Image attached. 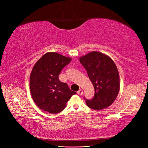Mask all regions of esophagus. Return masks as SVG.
<instances>
[{"label": "esophagus", "instance_id": "obj_1", "mask_svg": "<svg viewBox=\"0 0 148 148\" xmlns=\"http://www.w3.org/2000/svg\"><path fill=\"white\" fill-rule=\"evenodd\" d=\"M77 94L78 95H82L83 94V91L82 90V89H79V90L77 92Z\"/></svg>", "mask_w": 148, "mask_h": 148}]
</instances>
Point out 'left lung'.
<instances>
[{
	"mask_svg": "<svg viewBox=\"0 0 148 148\" xmlns=\"http://www.w3.org/2000/svg\"><path fill=\"white\" fill-rule=\"evenodd\" d=\"M79 60L86 70L95 91L92 99L84 98L87 106L96 110L107 108L114 102L120 90L117 66L110 57L96 51L79 57Z\"/></svg>",
	"mask_w": 148,
	"mask_h": 148,
	"instance_id": "8db88e82",
	"label": "left lung"
}]
</instances>
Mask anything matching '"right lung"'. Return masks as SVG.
Masks as SVG:
<instances>
[{"label": "right lung", "mask_w": 148, "mask_h": 148, "mask_svg": "<svg viewBox=\"0 0 148 148\" xmlns=\"http://www.w3.org/2000/svg\"><path fill=\"white\" fill-rule=\"evenodd\" d=\"M71 60V58L58 53L47 52L34 65L29 89L33 101L41 109L51 114L59 113L76 94L59 79L62 70Z\"/></svg>", "instance_id": "1"}]
</instances>
